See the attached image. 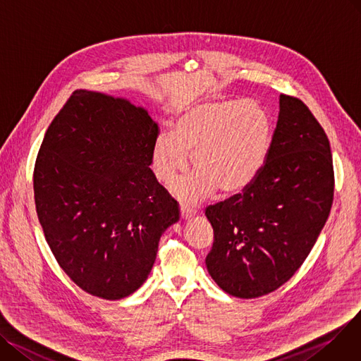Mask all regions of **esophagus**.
I'll list each match as a JSON object with an SVG mask.
<instances>
[{"mask_svg":"<svg viewBox=\"0 0 361 361\" xmlns=\"http://www.w3.org/2000/svg\"><path fill=\"white\" fill-rule=\"evenodd\" d=\"M195 214H197V209H195V208L180 204V217H182L183 220L190 219V217L195 216Z\"/></svg>","mask_w":361,"mask_h":361,"instance_id":"1","label":"esophagus"}]
</instances>
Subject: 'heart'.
<instances>
[{"instance_id":"obj_1","label":"heart","mask_w":361,"mask_h":361,"mask_svg":"<svg viewBox=\"0 0 361 361\" xmlns=\"http://www.w3.org/2000/svg\"><path fill=\"white\" fill-rule=\"evenodd\" d=\"M272 121L253 100H211L186 106L172 123V134H160L152 148L153 172L172 183L189 166L195 173L172 186L186 202H195L217 188L239 194L258 178L272 142Z\"/></svg>"}]
</instances>
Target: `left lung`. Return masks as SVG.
Listing matches in <instances>:
<instances>
[{
	"label": "left lung",
	"mask_w": 361,
	"mask_h": 361,
	"mask_svg": "<svg viewBox=\"0 0 361 361\" xmlns=\"http://www.w3.org/2000/svg\"><path fill=\"white\" fill-rule=\"evenodd\" d=\"M334 200L328 137L307 106L280 94L267 163L242 194L209 205L214 243L205 258L217 286L255 299L287 283L310 253Z\"/></svg>",
	"instance_id": "8db88e82"
}]
</instances>
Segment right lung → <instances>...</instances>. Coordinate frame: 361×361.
<instances>
[{
  "mask_svg": "<svg viewBox=\"0 0 361 361\" xmlns=\"http://www.w3.org/2000/svg\"><path fill=\"white\" fill-rule=\"evenodd\" d=\"M159 126L141 106L77 90L37 153L36 213L59 267L84 291L119 300L137 291L179 205L150 169Z\"/></svg>",
  "mask_w": 361,
  "mask_h": 361,
  "instance_id": "1",
  "label": "right lung"
}]
</instances>
